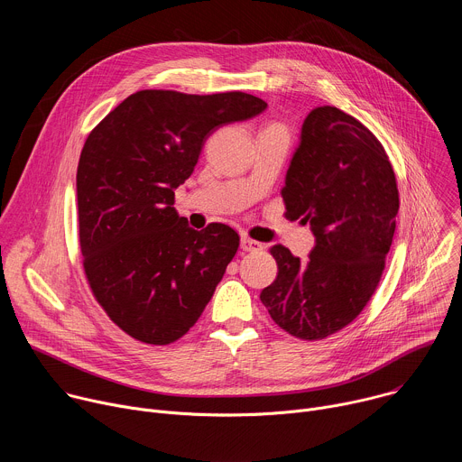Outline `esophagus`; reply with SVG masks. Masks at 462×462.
I'll return each instance as SVG.
<instances>
[{"mask_svg":"<svg viewBox=\"0 0 462 462\" xmlns=\"http://www.w3.org/2000/svg\"><path fill=\"white\" fill-rule=\"evenodd\" d=\"M241 248L245 250V252H259V250H263V245L259 243V241H254V239H250V237H241Z\"/></svg>","mask_w":462,"mask_h":462,"instance_id":"34e87169","label":"esophagus"}]
</instances>
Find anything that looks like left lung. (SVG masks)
Segmentation results:
<instances>
[{
    "label": "left lung",
    "instance_id": "1",
    "mask_svg": "<svg viewBox=\"0 0 462 462\" xmlns=\"http://www.w3.org/2000/svg\"><path fill=\"white\" fill-rule=\"evenodd\" d=\"M285 216L310 226L314 248L301 261L283 245L261 301L301 340L349 325L374 292L399 214L391 162L371 131L335 106L312 109L301 124L282 188Z\"/></svg>",
    "mask_w": 462,
    "mask_h": 462
}]
</instances>
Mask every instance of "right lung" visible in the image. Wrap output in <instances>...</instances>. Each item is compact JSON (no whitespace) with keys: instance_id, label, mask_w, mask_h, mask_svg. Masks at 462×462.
<instances>
[{"instance_id":"add662e5","label":"right lung","mask_w":462,"mask_h":462,"mask_svg":"<svg viewBox=\"0 0 462 462\" xmlns=\"http://www.w3.org/2000/svg\"><path fill=\"white\" fill-rule=\"evenodd\" d=\"M267 104L246 93L127 97L89 134L77 171L79 232L91 291L124 333L179 340L199 319L239 236L223 223L193 230L175 210L207 139Z\"/></svg>"}]
</instances>
